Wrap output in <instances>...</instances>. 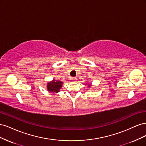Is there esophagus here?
<instances>
[{
  "mask_svg": "<svg viewBox=\"0 0 146 146\" xmlns=\"http://www.w3.org/2000/svg\"><path fill=\"white\" fill-rule=\"evenodd\" d=\"M76 79H77L76 77H72V78H71V80H73V81H75V80H76Z\"/></svg>",
  "mask_w": 146,
  "mask_h": 146,
  "instance_id": "1",
  "label": "esophagus"
}]
</instances>
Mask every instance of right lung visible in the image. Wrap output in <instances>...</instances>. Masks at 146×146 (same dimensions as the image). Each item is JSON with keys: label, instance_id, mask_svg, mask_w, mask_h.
Masks as SVG:
<instances>
[{"label": "right lung", "instance_id": "obj_1", "mask_svg": "<svg viewBox=\"0 0 146 146\" xmlns=\"http://www.w3.org/2000/svg\"><path fill=\"white\" fill-rule=\"evenodd\" d=\"M62 84L63 82H61L60 81H55L54 80L52 82H50L47 84V90L52 92H59L61 86H62Z\"/></svg>", "mask_w": 146, "mask_h": 146}]
</instances>
